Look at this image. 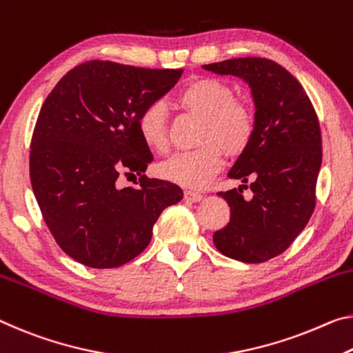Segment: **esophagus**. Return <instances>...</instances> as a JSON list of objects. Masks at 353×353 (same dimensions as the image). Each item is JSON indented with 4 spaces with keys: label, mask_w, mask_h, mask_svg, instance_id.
<instances>
[{
    "label": "esophagus",
    "mask_w": 353,
    "mask_h": 353,
    "mask_svg": "<svg viewBox=\"0 0 353 353\" xmlns=\"http://www.w3.org/2000/svg\"><path fill=\"white\" fill-rule=\"evenodd\" d=\"M204 196L198 192H192V190H188V192H185V199L187 201H192V203H199L201 199H203Z\"/></svg>",
    "instance_id": "obj_1"
}]
</instances>
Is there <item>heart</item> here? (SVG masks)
Wrapping results in <instances>:
<instances>
[{"label":"heart","mask_w":353,"mask_h":353,"mask_svg":"<svg viewBox=\"0 0 353 353\" xmlns=\"http://www.w3.org/2000/svg\"><path fill=\"white\" fill-rule=\"evenodd\" d=\"M177 102L203 117L199 141L192 150H181L159 166L161 177L185 188H201L223 165V151L239 155L254 137L256 119L248 103L236 99L234 88L216 78H198L181 89ZM137 128L143 143L155 152L168 146L166 111L161 102L144 106L138 114Z\"/></svg>","instance_id":"obj_1"}]
</instances>
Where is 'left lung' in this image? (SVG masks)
I'll use <instances>...</instances> for the list:
<instances>
[{
  "label": "left lung",
  "mask_w": 353,
  "mask_h": 353,
  "mask_svg": "<svg viewBox=\"0 0 353 353\" xmlns=\"http://www.w3.org/2000/svg\"><path fill=\"white\" fill-rule=\"evenodd\" d=\"M205 70L248 83L254 100V137L228 172L243 185L218 194L231 207L228 225L214 234L220 253L248 264L281 254L314 212L322 138L310 97L297 78L265 58L205 64ZM250 183L254 198H243Z\"/></svg>",
  "instance_id": "8db88e82"
}]
</instances>
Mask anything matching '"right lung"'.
<instances>
[{"mask_svg": "<svg viewBox=\"0 0 353 353\" xmlns=\"http://www.w3.org/2000/svg\"><path fill=\"white\" fill-rule=\"evenodd\" d=\"M182 72L88 61L43 102L31 139L32 192L56 243L80 264L130 262L149 245L161 212L183 198L176 183L144 174L154 157L137 128L144 106ZM121 172L138 174L140 185L117 188Z\"/></svg>", "mask_w": 353, "mask_h": 353, "instance_id": "1", "label": "right lung"}]
</instances>
